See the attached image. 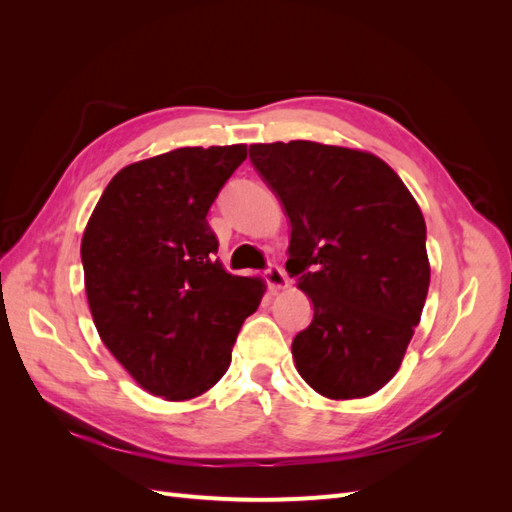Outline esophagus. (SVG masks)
<instances>
[{"label":"esophagus","mask_w":512,"mask_h":512,"mask_svg":"<svg viewBox=\"0 0 512 512\" xmlns=\"http://www.w3.org/2000/svg\"><path fill=\"white\" fill-rule=\"evenodd\" d=\"M265 280H267V284H269L271 290H280V288H286V286H288L284 269L277 267V265H269V267L265 269Z\"/></svg>","instance_id":"obj_1"}]
</instances>
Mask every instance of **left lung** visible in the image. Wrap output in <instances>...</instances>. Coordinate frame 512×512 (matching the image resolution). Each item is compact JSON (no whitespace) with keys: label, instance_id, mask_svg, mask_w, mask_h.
Instances as JSON below:
<instances>
[{"label":"left lung","instance_id":"1","mask_svg":"<svg viewBox=\"0 0 512 512\" xmlns=\"http://www.w3.org/2000/svg\"><path fill=\"white\" fill-rule=\"evenodd\" d=\"M250 160L290 220L286 271L314 318L292 339L301 378L329 399L380 391L404 361L429 290L423 213L365 151L290 141Z\"/></svg>","mask_w":512,"mask_h":512}]
</instances>
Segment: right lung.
Segmentation results:
<instances>
[{"instance_id":"obj_1","label":"right lung","mask_w":512,"mask_h":512,"mask_svg":"<svg viewBox=\"0 0 512 512\" xmlns=\"http://www.w3.org/2000/svg\"><path fill=\"white\" fill-rule=\"evenodd\" d=\"M245 145L181 147L121 168L81 243L85 290L104 346L151 395L209 391L230 365L262 282L215 258L207 213Z\"/></svg>"}]
</instances>
